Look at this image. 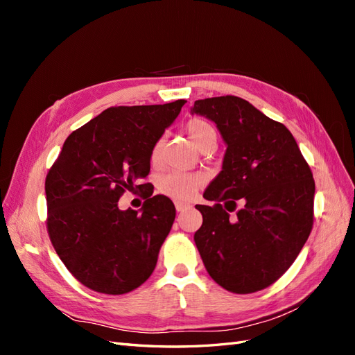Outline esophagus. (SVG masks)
I'll return each instance as SVG.
<instances>
[{
    "mask_svg": "<svg viewBox=\"0 0 355 355\" xmlns=\"http://www.w3.org/2000/svg\"><path fill=\"white\" fill-rule=\"evenodd\" d=\"M175 206H176V210H178V211H185V210H188V209L191 207L188 202H182V201H176Z\"/></svg>",
    "mask_w": 355,
    "mask_h": 355,
    "instance_id": "esophagus-1",
    "label": "esophagus"
}]
</instances>
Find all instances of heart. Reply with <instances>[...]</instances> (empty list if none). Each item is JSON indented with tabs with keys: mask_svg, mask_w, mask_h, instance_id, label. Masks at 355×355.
<instances>
[{
	"mask_svg": "<svg viewBox=\"0 0 355 355\" xmlns=\"http://www.w3.org/2000/svg\"><path fill=\"white\" fill-rule=\"evenodd\" d=\"M187 133L198 149H202L210 144H216V130L213 125L202 118H192L187 124ZM161 146L163 142L157 141L151 149L149 159L155 166L159 163L161 158ZM202 185V178L196 173H182V171H170L158 180V189L161 194H164L176 201H187L194 198L197 191Z\"/></svg>",
	"mask_w": 355,
	"mask_h": 355,
	"instance_id": "obj_1",
	"label": "heart"
}]
</instances>
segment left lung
Here are the masks:
<instances>
[{"label":"left lung","instance_id":"8db88e82","mask_svg":"<svg viewBox=\"0 0 355 355\" xmlns=\"http://www.w3.org/2000/svg\"><path fill=\"white\" fill-rule=\"evenodd\" d=\"M191 114L216 124L227 145L222 170L202 194L216 204L196 206L202 214L197 249L219 286L257 292L288 270L309 237L313 173L286 125L237 96L196 101Z\"/></svg>","mask_w":355,"mask_h":355}]
</instances>
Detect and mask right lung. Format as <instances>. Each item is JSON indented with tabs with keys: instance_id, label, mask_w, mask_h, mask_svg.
Here are the masks:
<instances>
[{
	"instance_id": "right-lung-1",
	"label": "right lung",
	"mask_w": 355,
	"mask_h": 355,
	"mask_svg": "<svg viewBox=\"0 0 355 355\" xmlns=\"http://www.w3.org/2000/svg\"><path fill=\"white\" fill-rule=\"evenodd\" d=\"M185 99L115 106L72 132L46 178L47 230L56 253L77 280L105 295L128 293L157 265L176 218L166 196L146 192L141 210H120L124 191L151 168V149Z\"/></svg>"
}]
</instances>
